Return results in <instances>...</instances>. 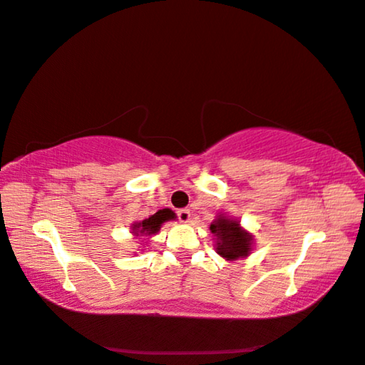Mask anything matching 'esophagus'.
Instances as JSON below:
<instances>
[{"mask_svg":"<svg viewBox=\"0 0 365 365\" xmlns=\"http://www.w3.org/2000/svg\"><path fill=\"white\" fill-rule=\"evenodd\" d=\"M178 219L181 222H189V219H191V211H189V209H178Z\"/></svg>","mask_w":365,"mask_h":365,"instance_id":"obj_1","label":"esophagus"}]
</instances>
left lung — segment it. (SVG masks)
Returning a JSON list of instances; mask_svg holds the SVG:
<instances>
[{"mask_svg":"<svg viewBox=\"0 0 365 365\" xmlns=\"http://www.w3.org/2000/svg\"><path fill=\"white\" fill-rule=\"evenodd\" d=\"M211 232L217 237V254L224 259L246 257L251 251V236L239 227L237 221L226 217H217L211 224Z\"/></svg>","mask_w":365,"mask_h":365,"instance_id":"8db88e82","label":"left lung"}]
</instances>
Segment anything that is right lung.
<instances>
[{"label": "right lung", "instance_id": "1", "mask_svg": "<svg viewBox=\"0 0 365 365\" xmlns=\"http://www.w3.org/2000/svg\"><path fill=\"white\" fill-rule=\"evenodd\" d=\"M169 219H174V212L171 209H161L156 214H153L151 217L144 219L143 222H138L133 226V231L136 236H151V234H156L159 229H161V224L169 221Z\"/></svg>", "mask_w": 365, "mask_h": 365}]
</instances>
